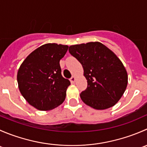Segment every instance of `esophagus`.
Returning <instances> with one entry per match:
<instances>
[{
    "mask_svg": "<svg viewBox=\"0 0 147 147\" xmlns=\"http://www.w3.org/2000/svg\"><path fill=\"white\" fill-rule=\"evenodd\" d=\"M70 80L71 83H75V80H76V78H75V76H72V78H70V80Z\"/></svg>",
    "mask_w": 147,
    "mask_h": 147,
    "instance_id": "34e87169",
    "label": "esophagus"
}]
</instances>
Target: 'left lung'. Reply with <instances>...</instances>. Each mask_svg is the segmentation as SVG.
<instances>
[{
  "mask_svg": "<svg viewBox=\"0 0 147 147\" xmlns=\"http://www.w3.org/2000/svg\"><path fill=\"white\" fill-rule=\"evenodd\" d=\"M69 52L82 65L87 87L81 92L84 104L97 110L116 105L125 92L128 75L124 65L100 42L69 46Z\"/></svg>",
  "mask_w": 147,
  "mask_h": 147,
  "instance_id": "8db88e82",
  "label": "left lung"
}]
</instances>
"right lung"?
Masks as SVG:
<instances>
[{"instance_id":"add662e5","label":"right lung","mask_w":147,"mask_h":147,"mask_svg":"<svg viewBox=\"0 0 147 147\" xmlns=\"http://www.w3.org/2000/svg\"><path fill=\"white\" fill-rule=\"evenodd\" d=\"M68 46L47 43L35 49L19 67L17 80L20 93L31 106L50 111L63 104L70 84L62 76L60 60Z\"/></svg>"}]
</instances>
